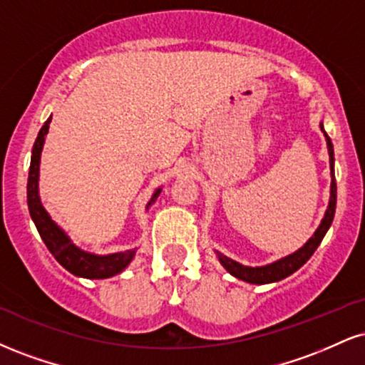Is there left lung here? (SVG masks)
<instances>
[{
    "mask_svg": "<svg viewBox=\"0 0 365 365\" xmlns=\"http://www.w3.org/2000/svg\"><path fill=\"white\" fill-rule=\"evenodd\" d=\"M322 127L324 139H327V146H328V155H330V170H331V185H330V202H328V209L324 212V217L322 221V225L318 226V230L314 231V235L308 240V243L304 247L294 252L292 255H287V257L280 258V260L269 263V265L263 267H247L241 265V263L231 260V258L225 257L222 253H217L219 262L225 269L230 272L231 275H235L236 279L245 280V282L250 284H270V282H277V280H282L289 275L294 274L297 269H301L306 262L309 260L311 255L316 252V248L319 247L322 240L327 235V231L330 230L331 222H333V216H335V207H336V182H335V156H333V144L331 139L328 138V134L324 133L323 124H319Z\"/></svg>",
    "mask_w": 365,
    "mask_h": 365,
    "instance_id": "1",
    "label": "left lung"
}]
</instances>
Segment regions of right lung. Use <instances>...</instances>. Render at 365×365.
<instances>
[{"label": "right lung", "mask_w": 365, "mask_h": 365, "mask_svg": "<svg viewBox=\"0 0 365 365\" xmlns=\"http://www.w3.org/2000/svg\"><path fill=\"white\" fill-rule=\"evenodd\" d=\"M52 115L43 122L42 129L38 130L37 139H35L34 148H32V160H30V170H29V183H27V204L30 216L35 222L38 235L46 247L49 248L52 257L56 258L66 270L71 272V274L78 275V277L85 279H108L113 275L120 274L122 270L133 262L135 248L134 250H125L120 253H112V255H95L83 252L81 248H78L76 245H73V241L69 240V236L61 230L59 226L52 221L47 210L43 209L41 197H38V165H41V153L43 148V140L49 133V124H51ZM161 194V188L153 194L151 200L148 202L146 209L158 199V195Z\"/></svg>", "instance_id": "1"}]
</instances>
